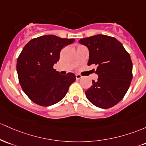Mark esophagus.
Segmentation results:
<instances>
[{"label":"esophagus","instance_id":"1","mask_svg":"<svg viewBox=\"0 0 146 146\" xmlns=\"http://www.w3.org/2000/svg\"><path fill=\"white\" fill-rule=\"evenodd\" d=\"M82 78V76L81 74H76V80H78L80 79V78Z\"/></svg>","mask_w":146,"mask_h":146}]
</instances>
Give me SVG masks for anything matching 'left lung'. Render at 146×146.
Returning a JSON list of instances; mask_svg holds the SVG:
<instances>
[{
	"label": "left lung",
	"mask_w": 146,
	"mask_h": 146,
	"mask_svg": "<svg viewBox=\"0 0 146 146\" xmlns=\"http://www.w3.org/2000/svg\"><path fill=\"white\" fill-rule=\"evenodd\" d=\"M89 50L88 65H96L97 81L86 92L87 99L96 107L108 109L120 102L132 79L130 56L115 38L98 34L80 39Z\"/></svg>",
	"instance_id": "left-lung-1"
}]
</instances>
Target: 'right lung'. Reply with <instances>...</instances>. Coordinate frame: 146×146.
<instances>
[{"label": "right lung", "instance_id": "right-lung-1", "mask_svg": "<svg viewBox=\"0 0 146 146\" xmlns=\"http://www.w3.org/2000/svg\"><path fill=\"white\" fill-rule=\"evenodd\" d=\"M74 40L45 35L25 45L18 57L16 70L23 90L36 104L47 107L56 104L75 81L74 74L61 75L53 68L59 60L62 48Z\"/></svg>", "mask_w": 146, "mask_h": 146}]
</instances>
